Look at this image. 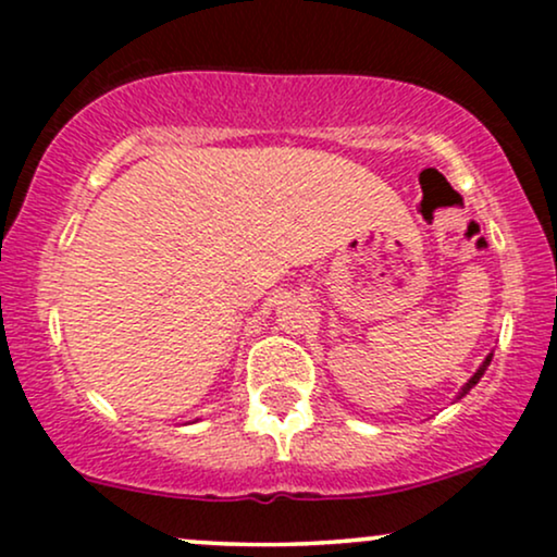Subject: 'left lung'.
<instances>
[{
    "label": "left lung",
    "mask_w": 557,
    "mask_h": 557,
    "mask_svg": "<svg viewBox=\"0 0 557 557\" xmlns=\"http://www.w3.org/2000/svg\"><path fill=\"white\" fill-rule=\"evenodd\" d=\"M490 361H492V354L487 356V359H484V361H482V367H479V369H476V372H474V376H471V380H469V382H466V385H463V389H461V395H458V398H463V395H466V393H469V389H471V387H474L479 380H482V374H484V372H487Z\"/></svg>",
    "instance_id": "left-lung-1"
}]
</instances>
